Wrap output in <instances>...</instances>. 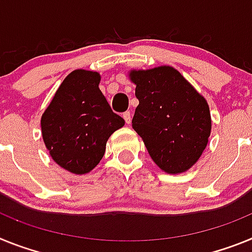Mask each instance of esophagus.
I'll list each match as a JSON object with an SVG mask.
<instances>
[{
	"label": "esophagus",
	"mask_w": 252,
	"mask_h": 252,
	"mask_svg": "<svg viewBox=\"0 0 252 252\" xmlns=\"http://www.w3.org/2000/svg\"><path fill=\"white\" fill-rule=\"evenodd\" d=\"M123 118L124 120H126V124L130 123V120H132V114H130V111H126V113H123Z\"/></svg>",
	"instance_id": "esophagus-1"
}]
</instances>
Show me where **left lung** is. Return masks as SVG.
<instances>
[{"label": "left lung", "instance_id": "1", "mask_svg": "<svg viewBox=\"0 0 252 252\" xmlns=\"http://www.w3.org/2000/svg\"><path fill=\"white\" fill-rule=\"evenodd\" d=\"M135 108L132 126L150 156L168 174L187 171L202 156L211 134L209 106L172 67L132 71Z\"/></svg>", "mask_w": 252, "mask_h": 252}]
</instances>
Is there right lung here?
Returning a JSON list of instances; mask_svg holds the SVG:
<instances>
[{
    "label": "right lung",
    "instance_id": "1",
    "mask_svg": "<svg viewBox=\"0 0 252 252\" xmlns=\"http://www.w3.org/2000/svg\"><path fill=\"white\" fill-rule=\"evenodd\" d=\"M97 72L69 73L41 117V134L50 156L73 174L91 171L105 153L106 141L124 119L111 110L99 89Z\"/></svg>",
    "mask_w": 252,
    "mask_h": 252
}]
</instances>
